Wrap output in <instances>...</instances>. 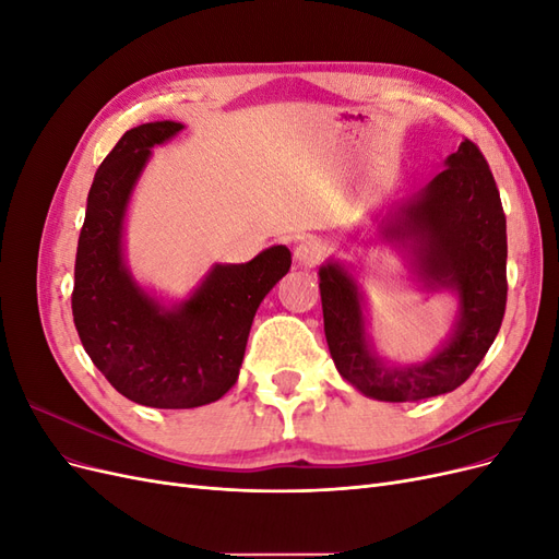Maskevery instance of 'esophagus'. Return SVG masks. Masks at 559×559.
Masks as SVG:
<instances>
[{"instance_id":"34e87169","label":"esophagus","mask_w":559,"mask_h":559,"mask_svg":"<svg viewBox=\"0 0 559 559\" xmlns=\"http://www.w3.org/2000/svg\"><path fill=\"white\" fill-rule=\"evenodd\" d=\"M324 253H326L324 242L317 240V238H306V240H300V242L296 245L294 259H296L298 265H302V267H314L321 259H324Z\"/></svg>"}]
</instances>
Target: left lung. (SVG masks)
Wrapping results in <instances>:
<instances>
[{
  "label": "left lung",
  "instance_id": "1",
  "mask_svg": "<svg viewBox=\"0 0 559 559\" xmlns=\"http://www.w3.org/2000/svg\"><path fill=\"white\" fill-rule=\"evenodd\" d=\"M382 238L411 253L427 289H448L460 310L445 345L417 366H386L366 335L364 294L337 261L319 267L324 333L333 364L364 396L403 403L448 394L492 347L506 312V214L480 148L464 140L425 191L382 224Z\"/></svg>",
  "mask_w": 559,
  "mask_h": 559
}]
</instances>
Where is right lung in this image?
I'll use <instances>...</instances> for the list:
<instances>
[{"label":"right lung","mask_w":559,"mask_h":559,"mask_svg":"<svg viewBox=\"0 0 559 559\" xmlns=\"http://www.w3.org/2000/svg\"><path fill=\"white\" fill-rule=\"evenodd\" d=\"M183 130L175 121L128 130L97 167L79 235L72 314L83 349L109 384L148 408H198L240 376L253 314L289 273L284 245L249 263H216L198 289L167 308L132 280L123 222L151 146Z\"/></svg>","instance_id":"add662e5"}]
</instances>
